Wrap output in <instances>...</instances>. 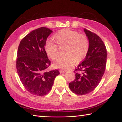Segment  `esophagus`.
Instances as JSON below:
<instances>
[{"instance_id":"34e87169","label":"esophagus","mask_w":122,"mask_h":122,"mask_svg":"<svg viewBox=\"0 0 122 122\" xmlns=\"http://www.w3.org/2000/svg\"><path fill=\"white\" fill-rule=\"evenodd\" d=\"M66 72V71L65 69H60V73H65Z\"/></svg>"}]
</instances>
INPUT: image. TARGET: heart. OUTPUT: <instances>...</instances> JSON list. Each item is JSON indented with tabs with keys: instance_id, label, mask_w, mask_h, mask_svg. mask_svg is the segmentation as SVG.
<instances>
[{
	"instance_id": "heart-1",
	"label": "heart",
	"mask_w": 122,
	"mask_h": 122,
	"mask_svg": "<svg viewBox=\"0 0 122 122\" xmlns=\"http://www.w3.org/2000/svg\"><path fill=\"white\" fill-rule=\"evenodd\" d=\"M54 38L60 48H65V54L54 62L55 67L68 68L75 61H81L85 58L89 48V41L85 35L69 29H63L57 32ZM45 49L47 56L51 59L55 61L59 57V48L52 41H46Z\"/></svg>"
}]
</instances>
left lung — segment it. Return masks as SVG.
<instances>
[{
	"mask_svg": "<svg viewBox=\"0 0 122 122\" xmlns=\"http://www.w3.org/2000/svg\"><path fill=\"white\" fill-rule=\"evenodd\" d=\"M84 31L89 41V48L83 62L75 68V80L69 83L71 92L78 95L90 93L98 85L104 75L107 57L102 39L86 28Z\"/></svg>",
	"mask_w": 122,
	"mask_h": 122,
	"instance_id": "obj_1",
	"label": "left lung"
}]
</instances>
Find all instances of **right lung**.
Here are the masks:
<instances>
[{
    "mask_svg": "<svg viewBox=\"0 0 122 122\" xmlns=\"http://www.w3.org/2000/svg\"><path fill=\"white\" fill-rule=\"evenodd\" d=\"M51 32L44 27L37 28L25 36L18 47L16 62L18 75L26 90L34 95L48 94L60 74L57 69L46 71L51 61L45 45Z\"/></svg>",
    "mask_w": 122,
    "mask_h": 122,
    "instance_id": "obj_1",
    "label": "right lung"
}]
</instances>
